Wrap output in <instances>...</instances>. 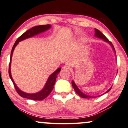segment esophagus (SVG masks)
<instances>
[{
  "mask_svg": "<svg viewBox=\"0 0 128 128\" xmlns=\"http://www.w3.org/2000/svg\"><path fill=\"white\" fill-rule=\"evenodd\" d=\"M63 69L66 71H70L71 68L68 66H64V67H63Z\"/></svg>",
  "mask_w": 128,
  "mask_h": 128,
  "instance_id": "34e87169",
  "label": "esophagus"
}]
</instances>
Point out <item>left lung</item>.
<instances>
[{
	"label": "left lung",
	"mask_w": 128,
	"mask_h": 128,
	"mask_svg": "<svg viewBox=\"0 0 128 128\" xmlns=\"http://www.w3.org/2000/svg\"><path fill=\"white\" fill-rule=\"evenodd\" d=\"M95 36L97 37V38H101V39H103L104 41L107 42H108L109 44H111V45H112V46L114 50V48L113 45V44H112V43H111L108 40V39H107V38H106V37L105 36H104V35L103 34H102V33H101V32H100V30H98V29H96V28H95ZM72 86H73L74 89V90H75V91L76 92V93L78 94L79 95V96H80V97L83 98H94V96H89V95H86L84 94V93H82V92L80 91V90H79V88H78V86H77L76 84H75L74 82V81H72ZM110 89H111V88H110V89H108V90H107V91L106 92V93H107V92H108V91H110ZM106 93H105V94H106Z\"/></svg>",
	"instance_id": "8db88e82"
}]
</instances>
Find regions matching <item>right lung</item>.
Returning <instances> with one entry per match:
<instances>
[{
    "instance_id": "1",
    "label": "right lung",
    "mask_w": 128,
    "mask_h": 128,
    "mask_svg": "<svg viewBox=\"0 0 128 128\" xmlns=\"http://www.w3.org/2000/svg\"><path fill=\"white\" fill-rule=\"evenodd\" d=\"M49 28H50V25L49 24H46V25H41V26H38L36 27H32V28L29 29L28 30L26 31L25 33H24L21 35V36H20L16 40L15 43L14 44L13 47H12L11 53H10V66H9V75L11 79V80L13 82L14 85L15 89H16L17 93L19 94L20 96H22L23 98H28V99L30 100H42L47 97L48 95L50 94V92H52V89L54 88V86L55 81H56V78L58 74L60 73V70H61V68H58L54 73H53L49 77L48 79L47 82L46 83L45 86H44V88L39 92L36 94H27L26 92H22V90H21L18 88L16 86V85L15 84V82L13 80L11 76V74H10V63H11V58L12 56V54H13V51L14 50L15 46H16L19 42L23 40L27 39V38H31V37L35 36V35L38 34L42 33V32H44V31L48 30Z\"/></svg>"
}]
</instances>
